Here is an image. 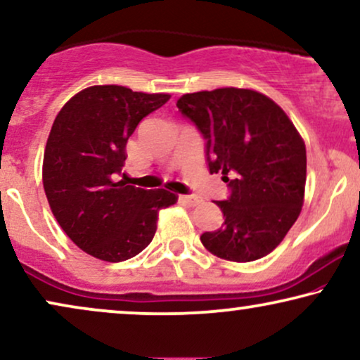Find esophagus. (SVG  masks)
Listing matches in <instances>:
<instances>
[{
  "label": "esophagus",
  "instance_id": "esophagus-1",
  "mask_svg": "<svg viewBox=\"0 0 360 360\" xmlns=\"http://www.w3.org/2000/svg\"><path fill=\"white\" fill-rule=\"evenodd\" d=\"M179 201L183 204H188V206H195V204H199V198L193 194H181Z\"/></svg>",
  "mask_w": 360,
  "mask_h": 360
}]
</instances>
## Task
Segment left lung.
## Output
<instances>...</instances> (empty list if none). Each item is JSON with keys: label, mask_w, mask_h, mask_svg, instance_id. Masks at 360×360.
I'll list each match as a JSON object with an SVG mask.
<instances>
[{"label": "left lung", "mask_w": 360, "mask_h": 360, "mask_svg": "<svg viewBox=\"0 0 360 360\" xmlns=\"http://www.w3.org/2000/svg\"><path fill=\"white\" fill-rule=\"evenodd\" d=\"M177 109L206 139L209 172H222L229 195L217 201L224 222L204 233L214 256L249 262L267 256L301 214L306 146L277 104L252 89L184 94Z\"/></svg>", "instance_id": "left-lung-1"}]
</instances>
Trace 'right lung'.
<instances>
[{
    "mask_svg": "<svg viewBox=\"0 0 360 360\" xmlns=\"http://www.w3.org/2000/svg\"><path fill=\"white\" fill-rule=\"evenodd\" d=\"M169 98L116 84L91 86L53 122L43 159L44 193L61 229L93 257L121 262L138 256L156 234L159 211L176 202L166 189L116 181L129 136Z\"/></svg>",
    "mask_w": 360,
    "mask_h": 360,
    "instance_id": "1",
    "label": "right lung"
}]
</instances>
